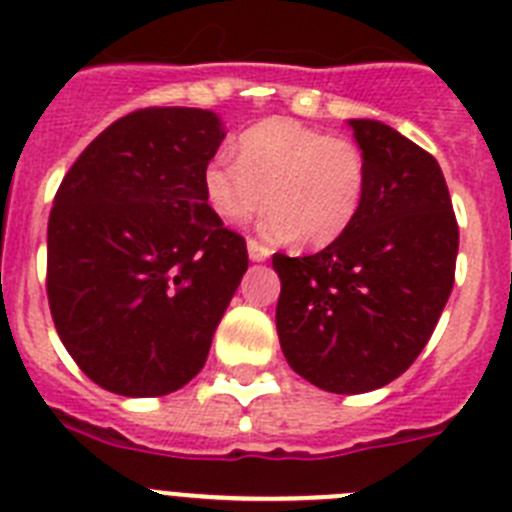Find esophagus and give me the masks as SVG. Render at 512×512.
Masks as SVG:
<instances>
[{
  "label": "esophagus",
  "mask_w": 512,
  "mask_h": 512,
  "mask_svg": "<svg viewBox=\"0 0 512 512\" xmlns=\"http://www.w3.org/2000/svg\"><path fill=\"white\" fill-rule=\"evenodd\" d=\"M246 246H248V259H251V261H266L271 256L269 248L261 246L259 241H253V238L246 243Z\"/></svg>",
  "instance_id": "34e87169"
}]
</instances>
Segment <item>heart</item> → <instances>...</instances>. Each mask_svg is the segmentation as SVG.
I'll return each instance as SVG.
<instances>
[{"instance_id": "obj_1", "label": "heart", "mask_w": 512, "mask_h": 512, "mask_svg": "<svg viewBox=\"0 0 512 512\" xmlns=\"http://www.w3.org/2000/svg\"><path fill=\"white\" fill-rule=\"evenodd\" d=\"M202 192L220 220L246 223L269 200L261 230L274 241L302 235L305 246L338 241L356 220L366 192L359 146L292 117H271L238 138V158L215 156Z\"/></svg>"}]
</instances>
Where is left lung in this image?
Returning <instances> with one entry per match:
<instances>
[{"label": "left lung", "mask_w": 512, "mask_h": 512, "mask_svg": "<svg viewBox=\"0 0 512 512\" xmlns=\"http://www.w3.org/2000/svg\"><path fill=\"white\" fill-rule=\"evenodd\" d=\"M366 164L351 228L312 256L274 253L277 333L300 377L361 395L425 348L454 287L459 225L436 158L379 120H348Z\"/></svg>", "instance_id": "left-lung-1"}]
</instances>
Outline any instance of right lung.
Segmentation results:
<instances>
[{"label":"right lung","instance_id":"obj_1","mask_svg":"<svg viewBox=\"0 0 512 512\" xmlns=\"http://www.w3.org/2000/svg\"><path fill=\"white\" fill-rule=\"evenodd\" d=\"M223 138L210 110L130 112L58 187L48 305L71 359L115 395L161 397L197 377L246 274V241L202 192Z\"/></svg>","mask_w":512,"mask_h":512}]
</instances>
